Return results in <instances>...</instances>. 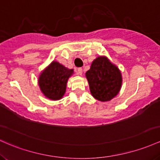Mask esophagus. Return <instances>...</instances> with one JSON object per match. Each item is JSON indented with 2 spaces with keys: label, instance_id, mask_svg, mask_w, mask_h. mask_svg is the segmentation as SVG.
<instances>
[{
  "label": "esophagus",
  "instance_id": "1",
  "mask_svg": "<svg viewBox=\"0 0 160 160\" xmlns=\"http://www.w3.org/2000/svg\"><path fill=\"white\" fill-rule=\"evenodd\" d=\"M76 72L77 73H78L79 75H82V72H83V70H82V68H78V69H76Z\"/></svg>",
  "mask_w": 160,
  "mask_h": 160
}]
</instances>
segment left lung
I'll return each instance as SVG.
<instances>
[{"label":"left lung","instance_id":"8db88e82","mask_svg":"<svg viewBox=\"0 0 160 160\" xmlns=\"http://www.w3.org/2000/svg\"><path fill=\"white\" fill-rule=\"evenodd\" d=\"M85 76L91 95L101 102L114 98L122 85L121 71L106 56H99L93 60Z\"/></svg>","mask_w":160,"mask_h":160}]
</instances>
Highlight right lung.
<instances>
[{
	"instance_id": "right-lung-1",
	"label": "right lung",
	"mask_w": 160,
	"mask_h": 160,
	"mask_svg": "<svg viewBox=\"0 0 160 160\" xmlns=\"http://www.w3.org/2000/svg\"><path fill=\"white\" fill-rule=\"evenodd\" d=\"M73 74L72 69H68L57 61H52L38 76V84L41 93L51 100L62 99L68 80Z\"/></svg>"
}]
</instances>
